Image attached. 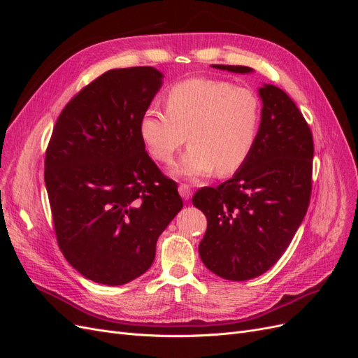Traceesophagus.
I'll return each mask as SVG.
<instances>
[{
    "label": "esophagus",
    "instance_id": "34e87169",
    "mask_svg": "<svg viewBox=\"0 0 358 358\" xmlns=\"http://www.w3.org/2000/svg\"><path fill=\"white\" fill-rule=\"evenodd\" d=\"M179 194H180V197L185 200V201H188L189 199H191V196H192V191H191V188L187 185V183H180L179 185Z\"/></svg>",
    "mask_w": 358,
    "mask_h": 358
}]
</instances>
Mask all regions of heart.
<instances>
[{"mask_svg": "<svg viewBox=\"0 0 358 358\" xmlns=\"http://www.w3.org/2000/svg\"><path fill=\"white\" fill-rule=\"evenodd\" d=\"M167 110L149 107L138 122V134L148 152L170 162L185 143L189 149L175 166L188 179L239 171L255 148L262 101L249 88L224 79L192 78L171 86Z\"/></svg>", "mask_w": 358, "mask_h": 358, "instance_id": "heart-1", "label": "heart"}]
</instances>
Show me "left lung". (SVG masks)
<instances>
[{
	"label": "left lung",
	"mask_w": 358,
	"mask_h": 358,
	"mask_svg": "<svg viewBox=\"0 0 358 358\" xmlns=\"http://www.w3.org/2000/svg\"><path fill=\"white\" fill-rule=\"evenodd\" d=\"M252 73L245 66H212ZM263 101L255 148L246 164L216 188L204 187L192 204L208 218L199 254L210 272L229 280L263 275L282 257L308 212L313 140L305 117L275 85Z\"/></svg>",
	"instance_id": "obj_1"
}]
</instances>
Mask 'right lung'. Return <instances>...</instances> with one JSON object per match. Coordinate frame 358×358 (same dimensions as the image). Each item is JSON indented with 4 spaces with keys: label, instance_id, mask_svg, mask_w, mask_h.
<instances>
[{
    "label": "right lung",
    "instance_id": "right-lung-1",
    "mask_svg": "<svg viewBox=\"0 0 358 358\" xmlns=\"http://www.w3.org/2000/svg\"><path fill=\"white\" fill-rule=\"evenodd\" d=\"M154 67L106 71L64 107L46 150L45 182L67 262L96 284L124 285L152 266L159 234L182 209L138 134L162 85Z\"/></svg>",
    "mask_w": 358,
    "mask_h": 358
}]
</instances>
